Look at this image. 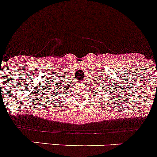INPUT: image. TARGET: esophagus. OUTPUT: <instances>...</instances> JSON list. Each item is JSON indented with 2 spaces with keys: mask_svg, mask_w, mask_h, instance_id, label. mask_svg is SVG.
<instances>
[{
  "mask_svg": "<svg viewBox=\"0 0 157 157\" xmlns=\"http://www.w3.org/2000/svg\"><path fill=\"white\" fill-rule=\"evenodd\" d=\"M84 82H85L84 81H82V82H80V84H82V85L83 83H84Z\"/></svg>",
  "mask_w": 157,
  "mask_h": 157,
  "instance_id": "34e87169",
  "label": "esophagus"
}]
</instances>
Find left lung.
Listing matches in <instances>:
<instances>
[{"label": "left lung", "mask_w": 157, "mask_h": 157, "mask_svg": "<svg viewBox=\"0 0 157 157\" xmlns=\"http://www.w3.org/2000/svg\"><path fill=\"white\" fill-rule=\"evenodd\" d=\"M101 86V87H102V86ZM103 86H104V88H105V85H103ZM99 89H102V88H99ZM107 89H109V88H107Z\"/></svg>", "instance_id": "left-lung-1"}]
</instances>
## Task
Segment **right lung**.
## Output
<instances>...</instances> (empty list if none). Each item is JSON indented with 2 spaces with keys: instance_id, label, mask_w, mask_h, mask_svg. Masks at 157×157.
Returning <instances> with one entry per match:
<instances>
[{
  "instance_id": "add662e5",
  "label": "right lung",
  "mask_w": 157,
  "mask_h": 157,
  "mask_svg": "<svg viewBox=\"0 0 157 157\" xmlns=\"http://www.w3.org/2000/svg\"><path fill=\"white\" fill-rule=\"evenodd\" d=\"M61 81H59L58 82H56V84L55 85V89H53V92H52V93L56 94V95H59L60 97L64 93H65V91H67L69 89V86L68 84H65V83H63V82ZM63 90H65L64 92H63Z\"/></svg>"
}]
</instances>
